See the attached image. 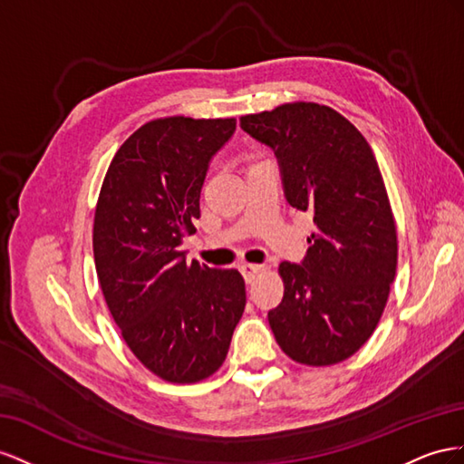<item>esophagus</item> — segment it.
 Instances as JSON below:
<instances>
[{"label": "esophagus", "mask_w": 464, "mask_h": 464, "mask_svg": "<svg viewBox=\"0 0 464 464\" xmlns=\"http://www.w3.org/2000/svg\"><path fill=\"white\" fill-rule=\"evenodd\" d=\"M260 270L262 266H258V264H241V274L246 284H253V280L260 274Z\"/></svg>", "instance_id": "1"}]
</instances>
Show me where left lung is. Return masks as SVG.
<instances>
[{
	"mask_svg": "<svg viewBox=\"0 0 464 464\" xmlns=\"http://www.w3.org/2000/svg\"><path fill=\"white\" fill-rule=\"evenodd\" d=\"M241 128L274 150L285 200L316 227L303 262L277 268L284 299L268 313L276 342L297 363H340L373 334L396 274V225L377 159L324 104L285 102L241 116Z\"/></svg>",
	"mask_w": 464,
	"mask_h": 464,
	"instance_id": "1",
	"label": "left lung"
}]
</instances>
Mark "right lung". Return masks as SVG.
Here are the masks:
<instances>
[{
    "mask_svg": "<svg viewBox=\"0 0 464 464\" xmlns=\"http://www.w3.org/2000/svg\"><path fill=\"white\" fill-rule=\"evenodd\" d=\"M235 118H157L116 151L92 223L104 301L128 348L169 382L214 375L229 352L246 294L237 270L187 262L209 159Z\"/></svg>",
    "mask_w": 464,
    "mask_h": 464,
    "instance_id": "1",
    "label": "right lung"
}]
</instances>
